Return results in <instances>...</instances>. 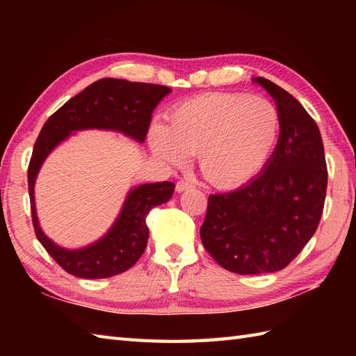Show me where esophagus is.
<instances>
[{
  "mask_svg": "<svg viewBox=\"0 0 356 356\" xmlns=\"http://www.w3.org/2000/svg\"><path fill=\"white\" fill-rule=\"evenodd\" d=\"M191 188H194V184L190 182V180H179V182L176 184V191L177 193H184L186 190H191Z\"/></svg>",
  "mask_w": 356,
  "mask_h": 356,
  "instance_id": "1",
  "label": "esophagus"
}]
</instances>
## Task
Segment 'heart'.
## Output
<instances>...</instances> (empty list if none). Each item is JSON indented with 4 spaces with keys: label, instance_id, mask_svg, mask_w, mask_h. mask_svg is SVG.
Returning <instances> with one entry per match:
<instances>
[{
    "label": "heart",
    "instance_id": "obj_1",
    "mask_svg": "<svg viewBox=\"0 0 356 356\" xmlns=\"http://www.w3.org/2000/svg\"><path fill=\"white\" fill-rule=\"evenodd\" d=\"M168 125L154 124L153 153L171 166L199 154L211 185L231 190L248 184L266 165L280 134V113L266 97L243 93L200 95L177 104Z\"/></svg>",
    "mask_w": 356,
    "mask_h": 356
}]
</instances>
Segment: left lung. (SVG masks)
Instances as JSON below:
<instances>
[{
    "label": "left lung",
    "instance_id": "left-lung-1",
    "mask_svg": "<svg viewBox=\"0 0 356 356\" xmlns=\"http://www.w3.org/2000/svg\"><path fill=\"white\" fill-rule=\"evenodd\" d=\"M280 113L277 147L259 176L236 191L211 194L200 238L222 268L240 275L286 268L318 228L327 166L318 125L292 95L254 78Z\"/></svg>",
    "mask_w": 356,
    "mask_h": 356
}]
</instances>
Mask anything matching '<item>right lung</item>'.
<instances>
[{"label":"right lung","instance_id":"obj_1","mask_svg":"<svg viewBox=\"0 0 356 356\" xmlns=\"http://www.w3.org/2000/svg\"><path fill=\"white\" fill-rule=\"evenodd\" d=\"M170 92L171 88L165 86L104 78L73 96L44 124L27 172L32 222L45 251L69 274L79 278H107L130 269L147 248L148 213L171 199L174 184L156 182L133 188L104 237L84 248L65 249L45 236L36 216L33 188L45 157L72 133L90 128L119 131L142 143L147 138L151 115Z\"/></svg>","mask_w":356,"mask_h":356}]
</instances>
